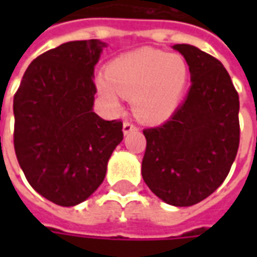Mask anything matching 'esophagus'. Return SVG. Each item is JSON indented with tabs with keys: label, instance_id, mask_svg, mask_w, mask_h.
Listing matches in <instances>:
<instances>
[{
	"label": "esophagus",
	"instance_id": "obj_1",
	"mask_svg": "<svg viewBox=\"0 0 257 257\" xmlns=\"http://www.w3.org/2000/svg\"><path fill=\"white\" fill-rule=\"evenodd\" d=\"M136 129H138V126H136L134 122H131V121H125V122H123L122 131L125 135L131 134V132H134V131H136Z\"/></svg>",
	"mask_w": 257,
	"mask_h": 257
}]
</instances>
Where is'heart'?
<instances>
[{"mask_svg": "<svg viewBox=\"0 0 257 257\" xmlns=\"http://www.w3.org/2000/svg\"><path fill=\"white\" fill-rule=\"evenodd\" d=\"M187 79L189 66L182 55L142 48L110 62L96 86L111 108L119 107V95L132 97L140 119L160 123L175 112Z\"/></svg>", "mask_w": 257, "mask_h": 257, "instance_id": "obj_1", "label": "heart"}]
</instances>
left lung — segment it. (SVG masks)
<instances>
[{
  "instance_id": "obj_1",
  "label": "left lung",
  "mask_w": 257,
  "mask_h": 257,
  "mask_svg": "<svg viewBox=\"0 0 257 257\" xmlns=\"http://www.w3.org/2000/svg\"><path fill=\"white\" fill-rule=\"evenodd\" d=\"M191 86L167 122L147 128L142 176L164 202L191 206L209 197L230 172L239 146V97L223 64L209 53L176 44Z\"/></svg>"
}]
</instances>
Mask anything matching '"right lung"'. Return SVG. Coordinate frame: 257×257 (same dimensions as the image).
Here are the masks:
<instances>
[{"label": "right lung", "mask_w": 257, "mask_h": 257, "mask_svg": "<svg viewBox=\"0 0 257 257\" xmlns=\"http://www.w3.org/2000/svg\"><path fill=\"white\" fill-rule=\"evenodd\" d=\"M104 42L62 44L34 59L14 97V146L27 182L53 204L74 206L104 180L123 138L119 119L93 112V71Z\"/></svg>", "instance_id": "1"}]
</instances>
